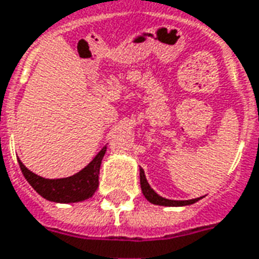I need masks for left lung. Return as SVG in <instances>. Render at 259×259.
<instances>
[{"mask_svg":"<svg viewBox=\"0 0 259 259\" xmlns=\"http://www.w3.org/2000/svg\"><path fill=\"white\" fill-rule=\"evenodd\" d=\"M140 185H141V191H143V195L145 196V199L148 202L154 203V204H159V206H170V207H174V206H188V204H192V203L200 200V198L191 199V200H170V199H164L162 196H159L158 193L149 187L143 168H140Z\"/></svg>","mask_w":259,"mask_h":259,"instance_id":"obj_1","label":"left lung"}]
</instances>
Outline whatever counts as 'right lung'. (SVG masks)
Here are the masks:
<instances>
[{"mask_svg": "<svg viewBox=\"0 0 259 259\" xmlns=\"http://www.w3.org/2000/svg\"><path fill=\"white\" fill-rule=\"evenodd\" d=\"M105 149L107 147L101 149L91 163L85 168H82L79 173L67 178L48 180V178L39 177L37 174L30 171L20 160H19V166H20L23 176L27 180L28 184L41 195L42 198L56 203L82 202V200L92 198L99 187L100 164L104 158Z\"/></svg>", "mask_w": 259, "mask_h": 259, "instance_id": "obj_1", "label": "right lung"}]
</instances>
